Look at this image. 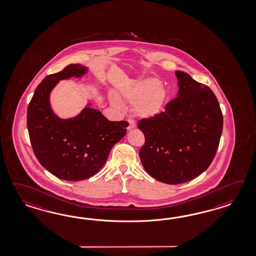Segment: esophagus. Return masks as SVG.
Returning <instances> with one entry per match:
<instances>
[{"instance_id": "34e87169", "label": "esophagus", "mask_w": 256, "mask_h": 256, "mask_svg": "<svg viewBox=\"0 0 256 256\" xmlns=\"http://www.w3.org/2000/svg\"><path fill=\"white\" fill-rule=\"evenodd\" d=\"M128 128H126L128 130H133V128H136V123H135L132 119H128Z\"/></svg>"}]
</instances>
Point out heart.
<instances>
[{"instance_id": "b5f03b06", "label": "heart", "mask_w": 256, "mask_h": 256, "mask_svg": "<svg viewBox=\"0 0 256 256\" xmlns=\"http://www.w3.org/2000/svg\"><path fill=\"white\" fill-rule=\"evenodd\" d=\"M122 102L134 104V112L144 118H152L164 110L168 100V92L156 78H144L122 88L118 92ZM112 104L121 106V102L114 96L111 97Z\"/></svg>"}]
</instances>
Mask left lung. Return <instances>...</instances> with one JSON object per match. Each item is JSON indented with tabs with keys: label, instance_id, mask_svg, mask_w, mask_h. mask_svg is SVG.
Returning a JSON list of instances; mask_svg holds the SVG:
<instances>
[{
	"label": "left lung",
	"instance_id": "8db88e82",
	"mask_svg": "<svg viewBox=\"0 0 256 256\" xmlns=\"http://www.w3.org/2000/svg\"><path fill=\"white\" fill-rule=\"evenodd\" d=\"M178 92L164 112L140 119L145 144L140 158L148 174L166 184L194 180L211 164L223 130V114L212 90L176 71Z\"/></svg>",
	"mask_w": 256,
	"mask_h": 256
}]
</instances>
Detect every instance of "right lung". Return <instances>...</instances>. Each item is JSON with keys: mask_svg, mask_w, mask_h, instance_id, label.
Here are the masks:
<instances>
[{"mask_svg": "<svg viewBox=\"0 0 256 256\" xmlns=\"http://www.w3.org/2000/svg\"><path fill=\"white\" fill-rule=\"evenodd\" d=\"M87 72L86 66L72 64L47 76L28 107L26 126L34 154L44 168L64 180H84L98 173L128 126L126 121H110L90 106L72 118H60L52 112L50 92L59 80Z\"/></svg>", "mask_w": 256, "mask_h": 256, "instance_id": "1", "label": "right lung"}]
</instances>
